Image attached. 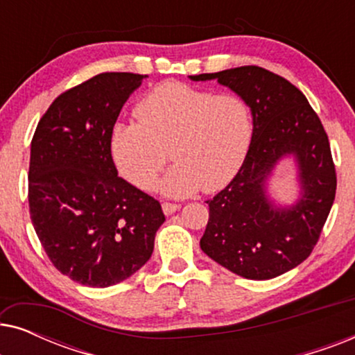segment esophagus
<instances>
[{"label":"esophagus","instance_id":"34e87169","mask_svg":"<svg viewBox=\"0 0 355 355\" xmlns=\"http://www.w3.org/2000/svg\"><path fill=\"white\" fill-rule=\"evenodd\" d=\"M162 208H163L164 215H171V213H174V211H178V210H179V208H181V205H179V203H171V202H163V205H162Z\"/></svg>","mask_w":355,"mask_h":355}]
</instances>
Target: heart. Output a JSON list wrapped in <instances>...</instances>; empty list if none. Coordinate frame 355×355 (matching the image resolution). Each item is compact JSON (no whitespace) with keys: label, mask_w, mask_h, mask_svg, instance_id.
<instances>
[{"label":"heart","mask_w":355,"mask_h":355,"mask_svg":"<svg viewBox=\"0 0 355 355\" xmlns=\"http://www.w3.org/2000/svg\"><path fill=\"white\" fill-rule=\"evenodd\" d=\"M139 121L111 128L110 153L124 179L147 189L168 162L174 166L158 184L168 196H189L227 186L242 166L254 135V116L239 95L164 82L135 105Z\"/></svg>","instance_id":"1"}]
</instances>
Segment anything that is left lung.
I'll return each mask as SVG.
<instances>
[{
	"label": "left lung",
	"mask_w": 355,
	"mask_h": 355,
	"mask_svg": "<svg viewBox=\"0 0 355 355\" xmlns=\"http://www.w3.org/2000/svg\"><path fill=\"white\" fill-rule=\"evenodd\" d=\"M192 80L216 79L242 96L254 116L250 148L234 179L211 200L200 247L216 263L247 279H271L295 268L317 245L336 196V171L323 124L297 87L259 66H241ZM293 154L301 198L281 209L266 179Z\"/></svg>",
	"instance_id": "8db88e82"
}]
</instances>
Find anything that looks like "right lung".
Listing matches in <instances>:
<instances>
[{
	"label": "right lung",
	"instance_id": "right-lung-1",
	"mask_svg": "<svg viewBox=\"0 0 355 355\" xmlns=\"http://www.w3.org/2000/svg\"><path fill=\"white\" fill-rule=\"evenodd\" d=\"M147 76L103 72L66 90L42 116L31 147L32 225L58 271L108 288L147 263L164 215L118 176L110 132Z\"/></svg>",
	"mask_w": 355,
	"mask_h": 355
}]
</instances>
